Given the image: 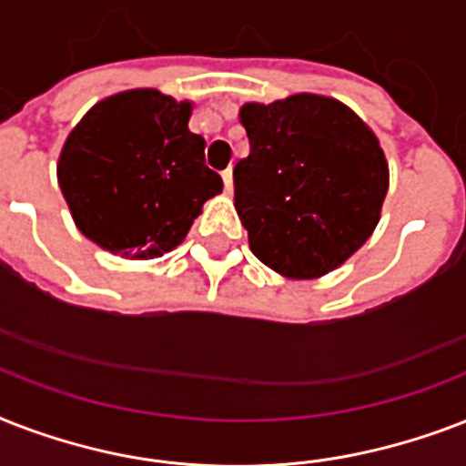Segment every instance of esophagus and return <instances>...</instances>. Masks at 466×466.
Masks as SVG:
<instances>
[{
	"label": "esophagus",
	"instance_id": "1",
	"mask_svg": "<svg viewBox=\"0 0 466 466\" xmlns=\"http://www.w3.org/2000/svg\"><path fill=\"white\" fill-rule=\"evenodd\" d=\"M222 181H225V190H227V193H232V190H234L232 168H227V171H222Z\"/></svg>",
	"mask_w": 466,
	"mask_h": 466
}]
</instances>
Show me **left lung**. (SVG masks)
Masks as SVG:
<instances>
[{
  "label": "left lung",
  "instance_id": "8db88e82",
  "mask_svg": "<svg viewBox=\"0 0 466 466\" xmlns=\"http://www.w3.org/2000/svg\"><path fill=\"white\" fill-rule=\"evenodd\" d=\"M239 120L251 152L234 167V208L256 258L295 280L339 268L375 232L390 188L375 133L317 94L244 104Z\"/></svg>",
  "mask_w": 466,
  "mask_h": 466
}]
</instances>
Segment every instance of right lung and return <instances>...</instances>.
<instances>
[{
	"instance_id": "1",
	"label": "right lung",
	"mask_w": 466,
	"mask_h": 466,
	"mask_svg": "<svg viewBox=\"0 0 466 466\" xmlns=\"http://www.w3.org/2000/svg\"><path fill=\"white\" fill-rule=\"evenodd\" d=\"M193 104L157 89L98 101L57 161L75 225L111 254L157 258L186 239L222 178L205 167V140L190 133Z\"/></svg>"
}]
</instances>
